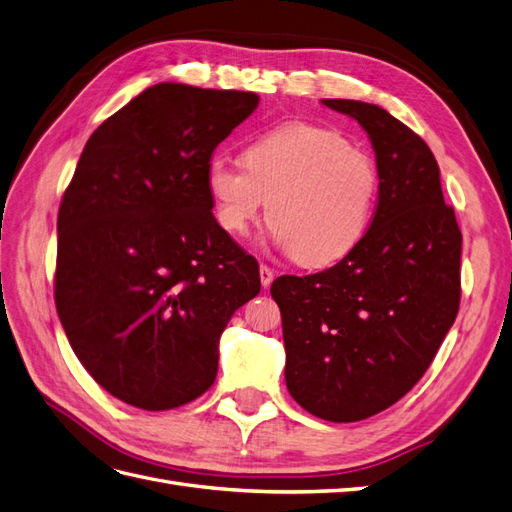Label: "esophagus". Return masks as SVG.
<instances>
[{
  "instance_id": "1",
  "label": "esophagus",
  "mask_w": 512,
  "mask_h": 512,
  "mask_svg": "<svg viewBox=\"0 0 512 512\" xmlns=\"http://www.w3.org/2000/svg\"><path fill=\"white\" fill-rule=\"evenodd\" d=\"M273 277H275V271L271 269V267H267V265H260V284L262 286H271V282H273Z\"/></svg>"
}]
</instances>
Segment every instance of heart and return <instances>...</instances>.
I'll list each match as a JSON object with an SVG mask.
<instances>
[{
  "label": "heart",
  "instance_id": "1",
  "mask_svg": "<svg viewBox=\"0 0 512 512\" xmlns=\"http://www.w3.org/2000/svg\"><path fill=\"white\" fill-rule=\"evenodd\" d=\"M243 160L207 164L215 220L228 235L243 237L269 207L273 241L303 267H331L359 247L376 215L380 173L342 132L288 121L256 136Z\"/></svg>",
  "mask_w": 512,
  "mask_h": 512
}]
</instances>
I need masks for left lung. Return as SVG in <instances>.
<instances>
[{"label": "left lung", "mask_w": 512, "mask_h": 512, "mask_svg": "<svg viewBox=\"0 0 512 512\" xmlns=\"http://www.w3.org/2000/svg\"><path fill=\"white\" fill-rule=\"evenodd\" d=\"M361 123L376 151L380 198L356 250L314 275H282L286 386L331 423L374 416L423 378L459 312L461 230L421 136L384 108L322 100Z\"/></svg>", "instance_id": "1"}]
</instances>
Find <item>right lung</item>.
Returning a JSON list of instances; mask_svg holds the SVG:
<instances>
[{
  "label": "right lung",
  "instance_id": "right-lung-1",
  "mask_svg": "<svg viewBox=\"0 0 512 512\" xmlns=\"http://www.w3.org/2000/svg\"><path fill=\"white\" fill-rule=\"evenodd\" d=\"M252 91L158 83L89 136L57 215L55 305L102 389L170 410L218 376L220 335L260 292L254 256L213 218L207 164Z\"/></svg>",
  "mask_w": 512,
  "mask_h": 512
}]
</instances>
